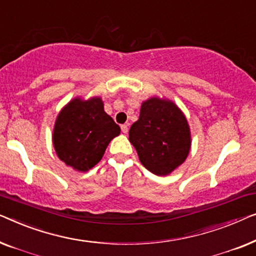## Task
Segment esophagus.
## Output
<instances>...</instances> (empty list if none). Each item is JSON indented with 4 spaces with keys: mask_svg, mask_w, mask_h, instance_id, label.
Returning a JSON list of instances; mask_svg holds the SVG:
<instances>
[{
    "mask_svg": "<svg viewBox=\"0 0 256 256\" xmlns=\"http://www.w3.org/2000/svg\"><path fill=\"white\" fill-rule=\"evenodd\" d=\"M120 128H122V132L126 134L128 131V125H126V124H123V125H122V126H120Z\"/></svg>",
    "mask_w": 256,
    "mask_h": 256,
    "instance_id": "34e87169",
    "label": "esophagus"
}]
</instances>
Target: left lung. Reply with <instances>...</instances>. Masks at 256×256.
I'll use <instances>...</instances> for the list:
<instances>
[{
  "label": "left lung",
  "mask_w": 256,
  "mask_h": 256,
  "mask_svg": "<svg viewBox=\"0 0 256 256\" xmlns=\"http://www.w3.org/2000/svg\"><path fill=\"white\" fill-rule=\"evenodd\" d=\"M139 160L158 176L169 175L184 162L192 148V132L182 110L168 98L150 97L140 106L139 120L128 132Z\"/></svg>",
  "instance_id": "8db88e82"
}]
</instances>
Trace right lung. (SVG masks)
<instances>
[{
    "instance_id": "obj_1",
    "label": "right lung",
    "mask_w": 256,
    "mask_h": 256,
    "mask_svg": "<svg viewBox=\"0 0 256 256\" xmlns=\"http://www.w3.org/2000/svg\"><path fill=\"white\" fill-rule=\"evenodd\" d=\"M120 133V128L104 111L100 97H74L58 114L52 140L61 161L78 172H88Z\"/></svg>"
}]
</instances>
